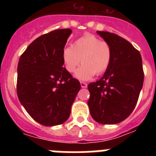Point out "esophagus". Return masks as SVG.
Instances as JSON below:
<instances>
[{
  "mask_svg": "<svg viewBox=\"0 0 156 156\" xmlns=\"http://www.w3.org/2000/svg\"><path fill=\"white\" fill-rule=\"evenodd\" d=\"M80 85H81V87L83 88H86L87 87V84L84 82H80Z\"/></svg>",
  "mask_w": 156,
  "mask_h": 156,
  "instance_id": "esophagus-1",
  "label": "esophagus"
}]
</instances>
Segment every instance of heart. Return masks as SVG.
Instances as JSON below:
<instances>
[{
  "mask_svg": "<svg viewBox=\"0 0 156 156\" xmlns=\"http://www.w3.org/2000/svg\"><path fill=\"white\" fill-rule=\"evenodd\" d=\"M112 55V48L108 43L94 35H85L77 39L71 47L65 48L62 54L65 68L70 73L83 63L75 73V77L80 80H88L94 74L104 73L111 63Z\"/></svg>",
  "mask_w": 156,
  "mask_h": 156,
  "instance_id": "obj_1",
  "label": "heart"
}]
</instances>
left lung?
<instances>
[{
  "mask_svg": "<svg viewBox=\"0 0 156 156\" xmlns=\"http://www.w3.org/2000/svg\"><path fill=\"white\" fill-rule=\"evenodd\" d=\"M112 48L111 63L99 80L88 85L87 104L92 118L101 124H116L135 108L144 82L140 54L115 34L97 31Z\"/></svg>",
  "mask_w": 156,
  "mask_h": 156,
  "instance_id": "1",
  "label": "left lung"
}]
</instances>
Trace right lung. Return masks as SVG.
I'll return each mask as SVG.
<instances>
[{"label":"right lung","instance_id":"right-lung-1","mask_svg":"<svg viewBox=\"0 0 156 156\" xmlns=\"http://www.w3.org/2000/svg\"><path fill=\"white\" fill-rule=\"evenodd\" d=\"M70 29L44 34L34 41L19 58L17 94L29 115L46 126L69 119L80 83L63 67L62 54Z\"/></svg>","mask_w":156,"mask_h":156}]
</instances>
